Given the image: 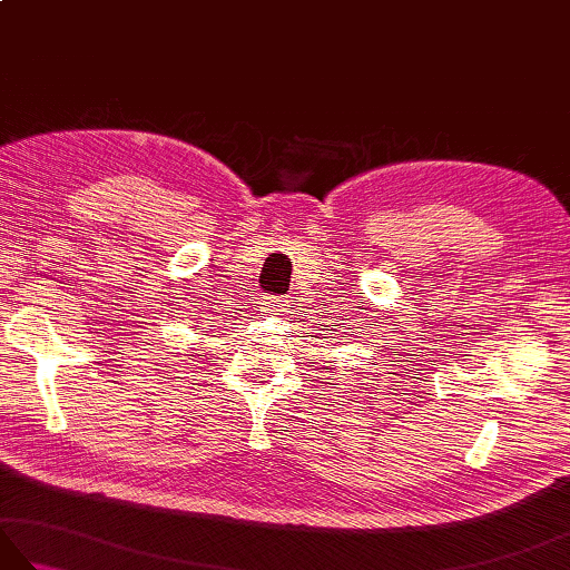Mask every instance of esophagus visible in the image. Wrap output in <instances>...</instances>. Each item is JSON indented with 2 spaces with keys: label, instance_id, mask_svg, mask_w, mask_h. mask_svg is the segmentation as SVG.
Wrapping results in <instances>:
<instances>
[{
  "label": "esophagus",
  "instance_id": "1",
  "mask_svg": "<svg viewBox=\"0 0 570 570\" xmlns=\"http://www.w3.org/2000/svg\"><path fill=\"white\" fill-rule=\"evenodd\" d=\"M286 311H288V301H284V298H264L262 301L264 316H284Z\"/></svg>",
  "mask_w": 570,
  "mask_h": 570
}]
</instances>
